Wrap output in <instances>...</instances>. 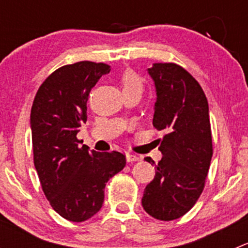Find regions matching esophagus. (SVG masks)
<instances>
[{
  "mask_svg": "<svg viewBox=\"0 0 248 248\" xmlns=\"http://www.w3.org/2000/svg\"><path fill=\"white\" fill-rule=\"evenodd\" d=\"M140 157L137 156V155H133V154H127L126 155V161L127 162H136V161H139Z\"/></svg>",
  "mask_w": 248,
  "mask_h": 248,
  "instance_id": "1",
  "label": "esophagus"
}]
</instances>
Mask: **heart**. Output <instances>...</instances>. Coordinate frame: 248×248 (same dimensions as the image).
<instances>
[{"label": "heart", "mask_w": 248, "mask_h": 248, "mask_svg": "<svg viewBox=\"0 0 248 248\" xmlns=\"http://www.w3.org/2000/svg\"><path fill=\"white\" fill-rule=\"evenodd\" d=\"M121 85L124 92L133 91V90L141 91L142 90V80L136 72L131 71V69L124 72V74L121 76Z\"/></svg>", "instance_id": "heart-1"}]
</instances>
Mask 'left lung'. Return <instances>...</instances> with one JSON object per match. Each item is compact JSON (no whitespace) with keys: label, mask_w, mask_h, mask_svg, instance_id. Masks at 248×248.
Instances as JSON below:
<instances>
[{"label":"left lung","mask_w":248,"mask_h":248,"mask_svg":"<svg viewBox=\"0 0 248 248\" xmlns=\"http://www.w3.org/2000/svg\"><path fill=\"white\" fill-rule=\"evenodd\" d=\"M147 72L157 96L152 124L166 136L158 139L163 157L141 204L150 216L172 221L188 212L204 189L212 157L209 104L199 82L179 64L154 63Z\"/></svg>","instance_id":"8db88e82"}]
</instances>
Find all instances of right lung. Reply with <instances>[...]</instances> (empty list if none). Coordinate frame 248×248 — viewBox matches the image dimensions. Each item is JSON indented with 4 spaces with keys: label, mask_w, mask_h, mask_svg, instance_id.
Returning a JSON list of instances; mask_svg holds the SVG:
<instances>
[{
    "label": "right lung",
    "mask_w": 248,
    "mask_h": 248,
    "mask_svg": "<svg viewBox=\"0 0 248 248\" xmlns=\"http://www.w3.org/2000/svg\"><path fill=\"white\" fill-rule=\"evenodd\" d=\"M110 66L91 61L66 64L44 80L31 109L33 162L42 189L63 218L84 222L101 210L110 177L126 166L121 152L80 146L90 91Z\"/></svg>",
    "instance_id": "right-lung-1"
}]
</instances>
